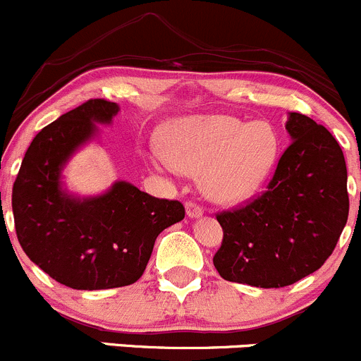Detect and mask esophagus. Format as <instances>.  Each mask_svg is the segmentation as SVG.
I'll list each match as a JSON object with an SVG mask.
<instances>
[{
    "mask_svg": "<svg viewBox=\"0 0 361 361\" xmlns=\"http://www.w3.org/2000/svg\"><path fill=\"white\" fill-rule=\"evenodd\" d=\"M185 214H188V217H191V219H196V217L203 216V209L196 205V203L185 202Z\"/></svg>",
    "mask_w": 361,
    "mask_h": 361,
    "instance_id": "obj_1",
    "label": "esophagus"
}]
</instances>
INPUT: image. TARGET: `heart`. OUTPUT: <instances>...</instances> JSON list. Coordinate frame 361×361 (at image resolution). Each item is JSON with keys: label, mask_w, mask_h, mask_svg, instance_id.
<instances>
[{"label": "heart", "mask_w": 361, "mask_h": 361, "mask_svg": "<svg viewBox=\"0 0 361 361\" xmlns=\"http://www.w3.org/2000/svg\"><path fill=\"white\" fill-rule=\"evenodd\" d=\"M166 152H149L152 169L198 176L217 203H238L259 191L279 158V137L265 121L245 124L228 116L176 121L165 133Z\"/></svg>", "instance_id": "obj_1"}]
</instances>
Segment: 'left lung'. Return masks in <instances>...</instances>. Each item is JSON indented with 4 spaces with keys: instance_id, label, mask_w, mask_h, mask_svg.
<instances>
[{
    "instance_id": "8db88e82",
    "label": "left lung",
    "mask_w": 361,
    "mask_h": 361,
    "mask_svg": "<svg viewBox=\"0 0 361 361\" xmlns=\"http://www.w3.org/2000/svg\"><path fill=\"white\" fill-rule=\"evenodd\" d=\"M290 147L269 191L217 216L223 244L214 267L230 283L284 288L321 269L348 223V170L330 131L290 112Z\"/></svg>"
}]
</instances>
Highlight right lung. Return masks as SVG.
I'll return each instance as SVG.
<instances>
[{
    "mask_svg": "<svg viewBox=\"0 0 361 361\" xmlns=\"http://www.w3.org/2000/svg\"><path fill=\"white\" fill-rule=\"evenodd\" d=\"M119 105L89 99L45 126L27 147L12 191L20 247L45 274L73 290L137 283L165 228L184 219L177 200H159L126 180L78 196L64 185L68 161L112 124Z\"/></svg>",
    "mask_w": 361,
    "mask_h": 361,
    "instance_id": "obj_1",
    "label": "right lung"
}]
</instances>
